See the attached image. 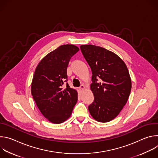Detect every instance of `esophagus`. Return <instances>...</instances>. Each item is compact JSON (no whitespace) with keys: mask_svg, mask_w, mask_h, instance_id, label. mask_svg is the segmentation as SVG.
I'll use <instances>...</instances> for the list:
<instances>
[{"mask_svg":"<svg viewBox=\"0 0 158 158\" xmlns=\"http://www.w3.org/2000/svg\"><path fill=\"white\" fill-rule=\"evenodd\" d=\"M74 82L77 85H78V84H79V81H77V80H75L74 81ZM80 86H79V87L81 88V89H84V88H85V86H84V85L83 84H81V82H80Z\"/></svg>","mask_w":158,"mask_h":158,"instance_id":"1","label":"esophagus"}]
</instances>
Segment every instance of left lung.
Wrapping results in <instances>:
<instances>
[{
    "instance_id": "1",
    "label": "left lung",
    "mask_w": 158,
    "mask_h": 158,
    "mask_svg": "<svg viewBox=\"0 0 158 158\" xmlns=\"http://www.w3.org/2000/svg\"><path fill=\"white\" fill-rule=\"evenodd\" d=\"M79 51L74 45H62L45 56L35 71L32 96L42 115L52 123L69 118L77 103L76 90L64 82L70 59Z\"/></svg>"
}]
</instances>
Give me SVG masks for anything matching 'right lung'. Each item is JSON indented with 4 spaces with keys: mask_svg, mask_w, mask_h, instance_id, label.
<instances>
[{
    "mask_svg": "<svg viewBox=\"0 0 158 158\" xmlns=\"http://www.w3.org/2000/svg\"><path fill=\"white\" fill-rule=\"evenodd\" d=\"M81 51L92 71L94 101L88 106L93 118L101 123L114 119L123 109L131 90V80L125 63L104 48L82 45Z\"/></svg>",
    "mask_w": 158,
    "mask_h": 158,
    "instance_id": "1",
    "label": "right lung"
}]
</instances>
